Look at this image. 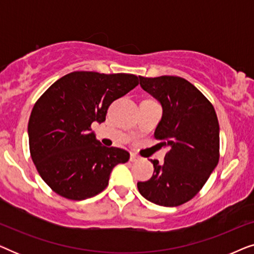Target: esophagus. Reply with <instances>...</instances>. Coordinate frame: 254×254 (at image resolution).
Masks as SVG:
<instances>
[{"mask_svg":"<svg viewBox=\"0 0 254 254\" xmlns=\"http://www.w3.org/2000/svg\"><path fill=\"white\" fill-rule=\"evenodd\" d=\"M129 159H130V162H137V161H140V156H137L136 154H134V152H131Z\"/></svg>","mask_w":254,"mask_h":254,"instance_id":"34e87169","label":"esophagus"}]
</instances>
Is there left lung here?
<instances>
[{"instance_id": "1", "label": "left lung", "mask_w": 254, "mask_h": 254, "mask_svg": "<svg viewBox=\"0 0 254 254\" xmlns=\"http://www.w3.org/2000/svg\"><path fill=\"white\" fill-rule=\"evenodd\" d=\"M140 84L162 104L154 136L169 151L162 164L151 159L154 175L137 183L138 192L159 206H180L200 192L220 159L216 112L200 90L179 76H140Z\"/></svg>"}]
</instances>
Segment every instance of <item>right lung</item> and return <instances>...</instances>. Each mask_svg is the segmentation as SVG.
Listing matches in <instances>:
<instances>
[{
  "instance_id": "obj_1",
  "label": "right lung",
  "mask_w": 254,
  "mask_h": 254,
  "mask_svg": "<svg viewBox=\"0 0 254 254\" xmlns=\"http://www.w3.org/2000/svg\"><path fill=\"white\" fill-rule=\"evenodd\" d=\"M138 84L133 74L72 71L53 83L34 104L29 120L31 158L52 190L81 201L103 192L117 164L129 152L106 148L91 133L107 110Z\"/></svg>"
}]
</instances>
